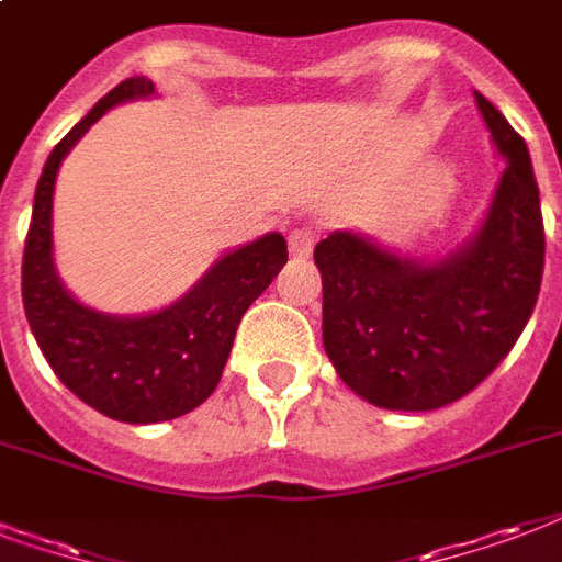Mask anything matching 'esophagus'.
Returning <instances> with one entry per match:
<instances>
[{
	"label": "esophagus",
	"instance_id": "obj_1",
	"mask_svg": "<svg viewBox=\"0 0 562 562\" xmlns=\"http://www.w3.org/2000/svg\"><path fill=\"white\" fill-rule=\"evenodd\" d=\"M316 246V231L311 227H296L293 234H290V255L293 257H307L314 251Z\"/></svg>",
	"mask_w": 562,
	"mask_h": 562
}]
</instances>
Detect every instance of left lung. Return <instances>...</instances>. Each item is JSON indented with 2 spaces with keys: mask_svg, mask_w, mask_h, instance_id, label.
I'll list each match as a JSON object with an SVG mask.
<instances>
[{
  "mask_svg": "<svg viewBox=\"0 0 562 562\" xmlns=\"http://www.w3.org/2000/svg\"><path fill=\"white\" fill-rule=\"evenodd\" d=\"M474 97L506 159L474 239L432 263L352 231H335L314 248L328 358L379 408L457 403L509 356L537 307L546 227L530 154L495 105Z\"/></svg>",
  "mask_w": 562,
  "mask_h": 562,
  "instance_id": "left-lung-1",
  "label": "left lung"
}]
</instances>
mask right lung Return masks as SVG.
Returning a JSON list of instances; mask_svg holds the SVG:
<instances>
[{"label":"right lung","mask_w":562,"mask_h":562,"mask_svg":"<svg viewBox=\"0 0 562 562\" xmlns=\"http://www.w3.org/2000/svg\"><path fill=\"white\" fill-rule=\"evenodd\" d=\"M154 94L130 76L112 88L46 159L23 251V307L41 352L82 403L124 424L175 420L204 403L222 379L236 328L286 263V239L266 234L227 251L175 305L115 316L76 302L53 260V192L61 159L112 105Z\"/></svg>","instance_id":"obj_1"}]
</instances>
